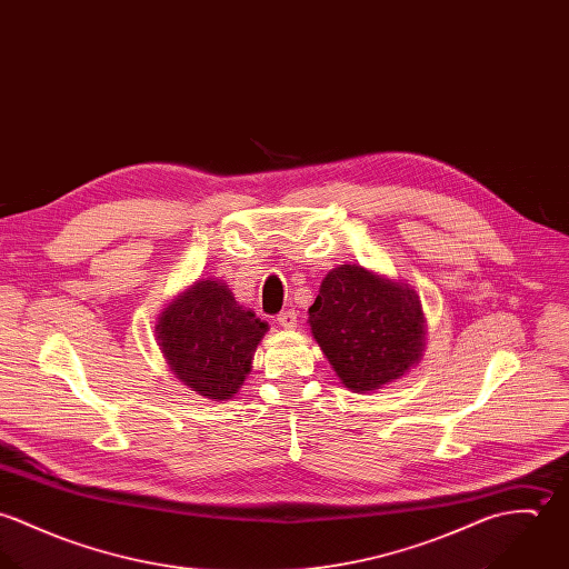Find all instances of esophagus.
Wrapping results in <instances>:
<instances>
[{"label": "esophagus", "instance_id": "1", "mask_svg": "<svg viewBox=\"0 0 569 569\" xmlns=\"http://www.w3.org/2000/svg\"><path fill=\"white\" fill-rule=\"evenodd\" d=\"M276 322L282 326V328H293L296 322H298V318H296V311H284V313H280V316L276 318Z\"/></svg>", "mask_w": 569, "mask_h": 569}]
</instances>
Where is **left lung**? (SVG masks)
<instances>
[{
  "instance_id": "left-lung-1",
  "label": "left lung",
  "mask_w": 569,
  "mask_h": 569,
  "mask_svg": "<svg viewBox=\"0 0 569 569\" xmlns=\"http://www.w3.org/2000/svg\"><path fill=\"white\" fill-rule=\"evenodd\" d=\"M309 325L339 381L359 395L401 379L425 350L418 293L361 264L328 271Z\"/></svg>"
}]
</instances>
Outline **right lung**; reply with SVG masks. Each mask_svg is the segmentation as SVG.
Listing matches in <instances>:
<instances>
[{
    "instance_id": "right-lung-1",
    "label": "right lung",
    "mask_w": 569,
    "mask_h": 569,
    "mask_svg": "<svg viewBox=\"0 0 569 569\" xmlns=\"http://www.w3.org/2000/svg\"><path fill=\"white\" fill-rule=\"evenodd\" d=\"M267 322L244 309L223 280H197L158 318L156 337L170 372L192 392L226 401L243 386Z\"/></svg>"
}]
</instances>
